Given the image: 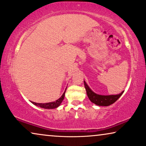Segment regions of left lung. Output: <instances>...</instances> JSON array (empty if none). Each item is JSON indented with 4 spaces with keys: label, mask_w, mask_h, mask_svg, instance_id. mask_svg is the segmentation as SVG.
Masks as SVG:
<instances>
[{
    "label": "left lung",
    "mask_w": 146,
    "mask_h": 146,
    "mask_svg": "<svg viewBox=\"0 0 146 146\" xmlns=\"http://www.w3.org/2000/svg\"><path fill=\"white\" fill-rule=\"evenodd\" d=\"M84 83L88 97L92 103L95 104L96 105L100 106H108L114 103L123 93V91H122L120 94L116 95H100L94 92L90 88V87L88 86L87 84L86 83L85 81H84Z\"/></svg>",
    "instance_id": "1"
}]
</instances>
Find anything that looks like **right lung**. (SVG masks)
Listing matches in <instances>:
<instances>
[{
	"label": "right lung",
	"instance_id": "obj_1",
	"mask_svg": "<svg viewBox=\"0 0 146 146\" xmlns=\"http://www.w3.org/2000/svg\"><path fill=\"white\" fill-rule=\"evenodd\" d=\"M66 88L64 92L63 93V94L62 95V96L59 99H58L57 100H56L55 102H48V103H36L34 102H31L33 104H35L36 106L42 108L44 109H54V108H56L60 105V104L62 103V102L63 101L64 98V96H65V92L66 90Z\"/></svg>",
	"mask_w": 146,
	"mask_h": 146
}]
</instances>
